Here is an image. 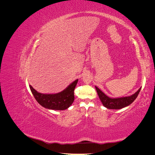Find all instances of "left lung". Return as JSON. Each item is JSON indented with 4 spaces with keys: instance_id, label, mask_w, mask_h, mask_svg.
<instances>
[{
    "instance_id": "obj_1",
    "label": "left lung",
    "mask_w": 155,
    "mask_h": 155,
    "mask_svg": "<svg viewBox=\"0 0 155 155\" xmlns=\"http://www.w3.org/2000/svg\"><path fill=\"white\" fill-rule=\"evenodd\" d=\"M95 87L102 104L105 107L109 109H120L127 106H129L136 100L140 90H141V88H140L138 91L131 96L112 98L107 96L99 88L97 87Z\"/></svg>"
}]
</instances>
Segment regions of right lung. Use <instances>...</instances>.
I'll return each mask as SVG.
<instances>
[{"mask_svg": "<svg viewBox=\"0 0 155 155\" xmlns=\"http://www.w3.org/2000/svg\"><path fill=\"white\" fill-rule=\"evenodd\" d=\"M78 79L75 80L63 90L56 94H42L35 91L31 85L30 90L39 104L46 109L63 110L67 109L74 100V91Z\"/></svg>", "mask_w": 155, "mask_h": 155, "instance_id": "add662e5", "label": "right lung"}]
</instances>
